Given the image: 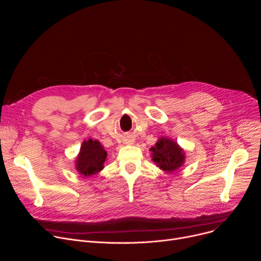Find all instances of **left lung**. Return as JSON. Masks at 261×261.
<instances>
[{"instance_id": "1", "label": "left lung", "mask_w": 261, "mask_h": 261, "mask_svg": "<svg viewBox=\"0 0 261 261\" xmlns=\"http://www.w3.org/2000/svg\"><path fill=\"white\" fill-rule=\"evenodd\" d=\"M151 151H153V161L161 169L168 172L177 169L185 160L182 150L176 142L164 137L158 140L156 146H153Z\"/></svg>"}]
</instances>
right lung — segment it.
I'll return each mask as SVG.
<instances>
[{
    "instance_id": "1",
    "label": "right lung",
    "mask_w": 261,
    "mask_h": 261,
    "mask_svg": "<svg viewBox=\"0 0 261 261\" xmlns=\"http://www.w3.org/2000/svg\"><path fill=\"white\" fill-rule=\"evenodd\" d=\"M106 157L107 153L98 140H85L76 160V169L86 176L93 175L102 170Z\"/></svg>"
}]
</instances>
